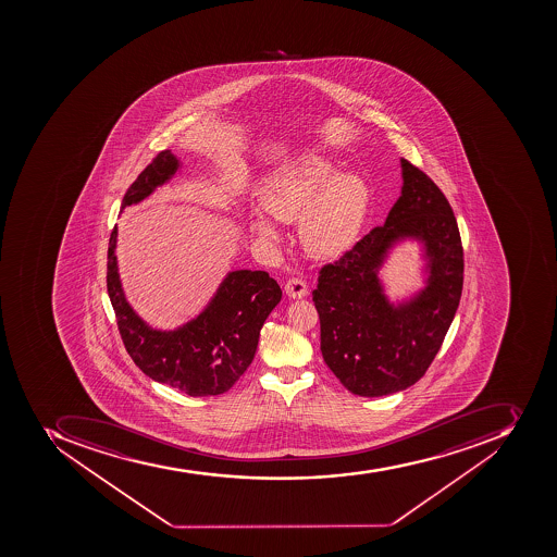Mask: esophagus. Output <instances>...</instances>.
<instances>
[{
  "label": "esophagus",
  "mask_w": 557,
  "mask_h": 557,
  "mask_svg": "<svg viewBox=\"0 0 557 557\" xmlns=\"http://www.w3.org/2000/svg\"><path fill=\"white\" fill-rule=\"evenodd\" d=\"M285 294L289 298H305L308 294L307 282L299 276H290L289 281L285 282Z\"/></svg>",
  "instance_id": "obj_1"
}]
</instances>
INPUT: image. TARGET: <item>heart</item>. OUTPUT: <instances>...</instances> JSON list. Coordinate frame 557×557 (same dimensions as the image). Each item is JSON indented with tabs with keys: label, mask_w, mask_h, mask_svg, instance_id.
Wrapping results in <instances>:
<instances>
[{
	"label": "heart",
	"mask_w": 557,
	"mask_h": 557,
	"mask_svg": "<svg viewBox=\"0 0 557 557\" xmlns=\"http://www.w3.org/2000/svg\"><path fill=\"white\" fill-rule=\"evenodd\" d=\"M264 211L278 221H299V235L308 252L334 258L345 252L359 233L368 188L357 175H336L333 163L308 157L276 172L261 189ZM250 228L268 244L278 242L275 224L263 215L250 221Z\"/></svg>",
	"instance_id": "obj_1"
}]
</instances>
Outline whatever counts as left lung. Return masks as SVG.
<instances>
[{
	"label": "left lung",
	"instance_id": "left-lung-1",
	"mask_svg": "<svg viewBox=\"0 0 557 557\" xmlns=\"http://www.w3.org/2000/svg\"><path fill=\"white\" fill-rule=\"evenodd\" d=\"M403 195L383 226L319 270L313 302L320 350L346 391L382 397L406 391L425 376L455 319L463 289V246L446 195L420 166L403 158ZM418 236L431 258L428 289L394 309L376 282L391 242Z\"/></svg>",
	"mask_w": 557,
	"mask_h": 557
}]
</instances>
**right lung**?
<instances>
[{
	"label": "right lung",
	"mask_w": 557,
	"mask_h": 557,
	"mask_svg": "<svg viewBox=\"0 0 557 557\" xmlns=\"http://www.w3.org/2000/svg\"><path fill=\"white\" fill-rule=\"evenodd\" d=\"M175 169L174 154L160 151L131 184L122 209L148 197ZM114 246L116 226L108 246L106 285L123 345L137 368L189 397L228 392L255 359L259 331L281 301V285L267 272H232L202 315L177 331L160 333L148 327L123 298Z\"/></svg>",
	"instance_id": "1"
}]
</instances>
